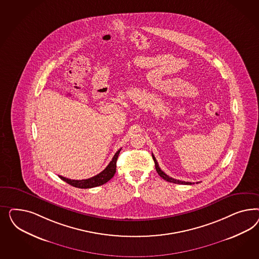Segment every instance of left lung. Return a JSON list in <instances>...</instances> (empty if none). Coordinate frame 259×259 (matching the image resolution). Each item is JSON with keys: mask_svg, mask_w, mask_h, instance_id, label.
Here are the masks:
<instances>
[{"mask_svg": "<svg viewBox=\"0 0 259 259\" xmlns=\"http://www.w3.org/2000/svg\"><path fill=\"white\" fill-rule=\"evenodd\" d=\"M152 157H153V159H154V161H155V167H156V170H157V174L163 179L166 181H168V182H172V183H177V184H185V185H191V184H194V183H192V182H186V181H178V180H175V179H172V178H170L168 175H166L160 168H159V166H158V163H157V159H156V157L155 156L152 154ZM196 183H198V182H196Z\"/></svg>", "mask_w": 259, "mask_h": 259, "instance_id": "1", "label": "left lung"}]
</instances>
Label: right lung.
<instances>
[{
  "instance_id": "right-lung-1",
  "label": "right lung",
  "mask_w": 259,
  "mask_h": 259,
  "mask_svg": "<svg viewBox=\"0 0 259 259\" xmlns=\"http://www.w3.org/2000/svg\"><path fill=\"white\" fill-rule=\"evenodd\" d=\"M120 150L121 149L118 150V152L115 154V156L110 161L109 164L107 165V167L102 172L98 174L95 177L90 178V179L81 180V181H75V180L66 179V178L62 177V176H59V177L63 181H65L66 183L70 184L71 186H74L76 188L87 189L101 186L102 184L106 183L107 181H109L114 177V175L116 172V167H117V159H118V154H119Z\"/></svg>"
}]
</instances>
